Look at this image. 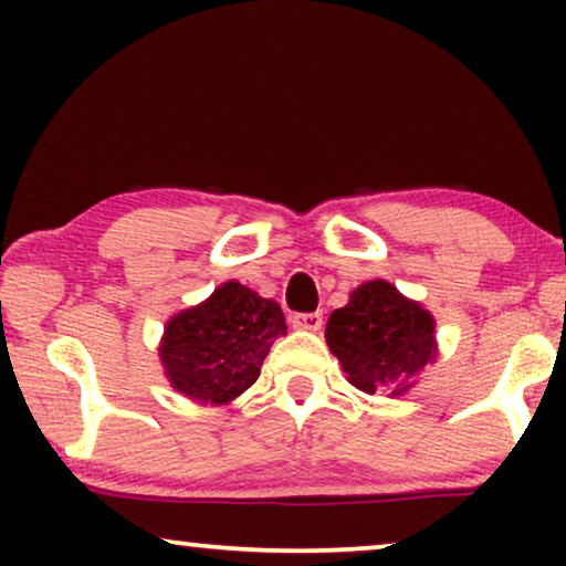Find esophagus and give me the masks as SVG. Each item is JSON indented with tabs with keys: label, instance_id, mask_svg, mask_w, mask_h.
<instances>
[{
	"label": "esophagus",
	"instance_id": "1",
	"mask_svg": "<svg viewBox=\"0 0 566 566\" xmlns=\"http://www.w3.org/2000/svg\"><path fill=\"white\" fill-rule=\"evenodd\" d=\"M291 324H293V327H296V329L316 332V329H322V314H319V312L293 314V316H291Z\"/></svg>",
	"mask_w": 566,
	"mask_h": 566
}]
</instances>
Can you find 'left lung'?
<instances>
[{
    "mask_svg": "<svg viewBox=\"0 0 566 566\" xmlns=\"http://www.w3.org/2000/svg\"><path fill=\"white\" fill-rule=\"evenodd\" d=\"M324 337L347 381L366 394L399 397L438 355L432 314L401 296L389 281L358 285L350 301L329 314Z\"/></svg>",
    "mask_w": 566,
    "mask_h": 566,
    "instance_id": "obj_1",
    "label": "left lung"
}]
</instances>
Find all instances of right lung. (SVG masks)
<instances>
[{"label": "right lung", "instance_id": "1", "mask_svg": "<svg viewBox=\"0 0 566 566\" xmlns=\"http://www.w3.org/2000/svg\"><path fill=\"white\" fill-rule=\"evenodd\" d=\"M285 329L273 298L227 281L167 322L159 358L175 391L198 405H229L258 381L270 345Z\"/></svg>", "mask_w": 566, "mask_h": 566}]
</instances>
